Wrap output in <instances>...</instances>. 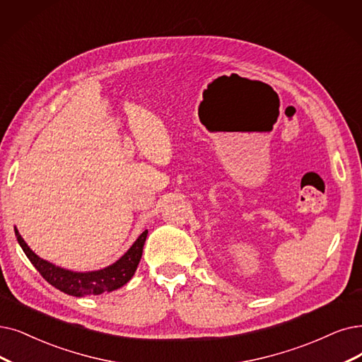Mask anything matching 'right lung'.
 <instances>
[{"mask_svg": "<svg viewBox=\"0 0 362 362\" xmlns=\"http://www.w3.org/2000/svg\"><path fill=\"white\" fill-rule=\"evenodd\" d=\"M14 233H16L18 242L22 247L26 257L30 258V262L34 264V267L40 272V274L45 278L50 285H53L57 290L69 294V296H99L103 293H110L117 290V288L123 286L131 281L134 273L139 264V259L142 255L144 243H146L148 231L146 230L144 233L135 240L129 251L114 264L96 272H88V273H77L57 267L46 259L40 258L37 254L31 251L26 242L19 235L18 228L14 227Z\"/></svg>", "mask_w": 362, "mask_h": 362, "instance_id": "1", "label": "right lung"}]
</instances>
